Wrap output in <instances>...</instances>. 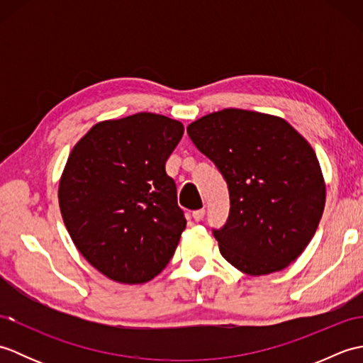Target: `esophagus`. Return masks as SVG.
I'll use <instances>...</instances> for the list:
<instances>
[{"label":"esophagus","instance_id":"obj_1","mask_svg":"<svg viewBox=\"0 0 363 363\" xmlns=\"http://www.w3.org/2000/svg\"><path fill=\"white\" fill-rule=\"evenodd\" d=\"M204 215H206V209H198V211L194 212V220L195 221H203Z\"/></svg>","mask_w":363,"mask_h":363}]
</instances>
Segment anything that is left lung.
I'll list each match as a JSON object with an SVG mask.
<instances>
[{
    "mask_svg": "<svg viewBox=\"0 0 363 363\" xmlns=\"http://www.w3.org/2000/svg\"><path fill=\"white\" fill-rule=\"evenodd\" d=\"M229 189L225 228L213 230L221 256L250 276L281 272L306 250L326 203V184L311 143L269 113L223 109L187 126Z\"/></svg>",
    "mask_w": 363,
    "mask_h": 363,
    "instance_id": "1",
    "label": "left lung"
}]
</instances>
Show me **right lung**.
I'll list each match as a JSON object with an SVG mask.
<instances>
[{
    "mask_svg": "<svg viewBox=\"0 0 363 363\" xmlns=\"http://www.w3.org/2000/svg\"><path fill=\"white\" fill-rule=\"evenodd\" d=\"M181 121L140 112L104 120L73 146L59 179V207L76 248L118 284H145L164 269L187 221L165 162Z\"/></svg>",
    "mask_w": 363,
    "mask_h": 363,
    "instance_id": "1",
    "label": "right lung"
}]
</instances>
